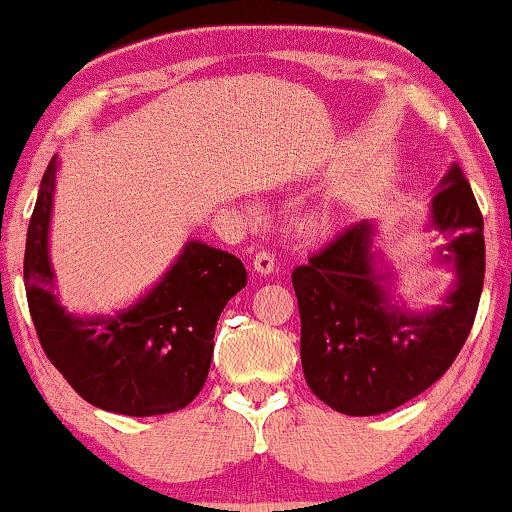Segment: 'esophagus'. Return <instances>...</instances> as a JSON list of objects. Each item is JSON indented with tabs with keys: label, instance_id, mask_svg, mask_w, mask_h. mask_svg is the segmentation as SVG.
Instances as JSON below:
<instances>
[{
	"label": "esophagus",
	"instance_id": "34e87169",
	"mask_svg": "<svg viewBox=\"0 0 512 512\" xmlns=\"http://www.w3.org/2000/svg\"><path fill=\"white\" fill-rule=\"evenodd\" d=\"M254 271L261 273V276H271V273L278 271V263L273 254H268V251H258L254 256Z\"/></svg>",
	"mask_w": 512,
	"mask_h": 512
}]
</instances>
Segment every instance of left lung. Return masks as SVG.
<instances>
[{"mask_svg": "<svg viewBox=\"0 0 512 512\" xmlns=\"http://www.w3.org/2000/svg\"><path fill=\"white\" fill-rule=\"evenodd\" d=\"M444 239L434 261L454 285L430 310H408L373 251L371 219L342 232L293 271L300 307V359L312 393L344 415L395 410L447 373L474 324L486 273L483 217L469 180L452 163L430 200Z\"/></svg>", "mask_w": 512, "mask_h": 512, "instance_id": "obj_1", "label": "left lung"}]
</instances>
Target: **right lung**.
<instances>
[{
  "label": "right lung",
  "mask_w": 512,
  "mask_h": 512,
  "mask_svg": "<svg viewBox=\"0 0 512 512\" xmlns=\"http://www.w3.org/2000/svg\"><path fill=\"white\" fill-rule=\"evenodd\" d=\"M58 158L43 173L26 234L24 283L38 342L80 398L100 410L148 417L183 410L207 381L214 327L246 285L234 254L185 241L151 290L114 315L65 312L51 290L48 256Z\"/></svg>",
  "instance_id": "obj_1"
}]
</instances>
